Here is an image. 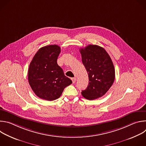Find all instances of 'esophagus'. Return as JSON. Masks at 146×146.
I'll list each match as a JSON object with an SVG mask.
<instances>
[{"instance_id":"1","label":"esophagus","mask_w":146,"mask_h":146,"mask_svg":"<svg viewBox=\"0 0 146 146\" xmlns=\"http://www.w3.org/2000/svg\"><path fill=\"white\" fill-rule=\"evenodd\" d=\"M72 80L73 83H75L76 81V80H77V78H76V77H74V78H72Z\"/></svg>"}]
</instances>
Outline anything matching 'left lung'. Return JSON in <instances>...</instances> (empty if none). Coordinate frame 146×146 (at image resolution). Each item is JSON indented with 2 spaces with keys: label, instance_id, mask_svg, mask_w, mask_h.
<instances>
[{
  "label": "left lung",
  "instance_id": "8db88e82",
  "mask_svg": "<svg viewBox=\"0 0 146 146\" xmlns=\"http://www.w3.org/2000/svg\"><path fill=\"white\" fill-rule=\"evenodd\" d=\"M80 52L89 78L88 87L81 94L88 100L102 97L111 87L115 79L111 59L105 49L97 45L81 48Z\"/></svg>",
  "mask_w": 146,
  "mask_h": 146
}]
</instances>
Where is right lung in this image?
I'll list each match as a JSON object with an SVG mask.
<instances>
[{
    "instance_id": "obj_1",
    "label": "right lung",
    "mask_w": 146,
    "mask_h": 146,
    "mask_svg": "<svg viewBox=\"0 0 146 146\" xmlns=\"http://www.w3.org/2000/svg\"><path fill=\"white\" fill-rule=\"evenodd\" d=\"M60 48L49 45L40 48L33 56L28 70L29 84L40 98L52 101L59 98L72 81L65 76L57 59Z\"/></svg>"
}]
</instances>
